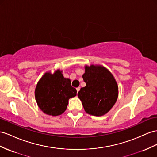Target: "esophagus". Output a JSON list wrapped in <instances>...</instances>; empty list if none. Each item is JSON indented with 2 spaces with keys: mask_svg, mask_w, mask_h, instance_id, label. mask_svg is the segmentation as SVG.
<instances>
[{
  "mask_svg": "<svg viewBox=\"0 0 157 157\" xmlns=\"http://www.w3.org/2000/svg\"><path fill=\"white\" fill-rule=\"evenodd\" d=\"M76 90H77V92L78 93V91L80 90V87H78L76 88Z\"/></svg>",
  "mask_w": 157,
  "mask_h": 157,
  "instance_id": "esophagus-1",
  "label": "esophagus"
}]
</instances>
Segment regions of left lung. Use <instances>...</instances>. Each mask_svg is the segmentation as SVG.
<instances>
[{
  "label": "left lung",
  "mask_w": 157,
  "mask_h": 157,
  "mask_svg": "<svg viewBox=\"0 0 157 157\" xmlns=\"http://www.w3.org/2000/svg\"><path fill=\"white\" fill-rule=\"evenodd\" d=\"M82 76L86 86L78 96L86 113L94 116L107 113L118 97V86L111 72L101 66H86Z\"/></svg>",
  "instance_id": "obj_1"
}]
</instances>
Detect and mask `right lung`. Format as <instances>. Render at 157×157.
I'll return each mask as SVG.
<instances>
[{
    "mask_svg": "<svg viewBox=\"0 0 157 157\" xmlns=\"http://www.w3.org/2000/svg\"><path fill=\"white\" fill-rule=\"evenodd\" d=\"M77 95V90L71 86L70 79L65 78L62 71L54 74L46 73L38 82L35 90L38 105L44 113L52 116L66 111L70 98Z\"/></svg>",
    "mask_w": 157,
    "mask_h": 157,
    "instance_id": "add662e5",
    "label": "right lung"
}]
</instances>
